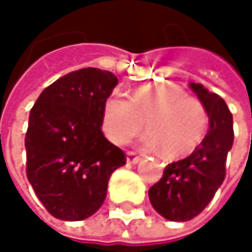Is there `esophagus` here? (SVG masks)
<instances>
[{
    "mask_svg": "<svg viewBox=\"0 0 252 252\" xmlns=\"http://www.w3.org/2000/svg\"><path fill=\"white\" fill-rule=\"evenodd\" d=\"M140 159H141V158H140L137 153H134V152H126V162H128V163H132V165H134V163H137Z\"/></svg>",
    "mask_w": 252,
    "mask_h": 252,
    "instance_id": "34e87169",
    "label": "esophagus"
}]
</instances>
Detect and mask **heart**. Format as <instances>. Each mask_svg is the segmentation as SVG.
Instances as JSON below:
<instances>
[{
  "label": "heart",
  "instance_id": "heart-1",
  "mask_svg": "<svg viewBox=\"0 0 252 252\" xmlns=\"http://www.w3.org/2000/svg\"><path fill=\"white\" fill-rule=\"evenodd\" d=\"M143 124L149 128L141 137L144 147H160L163 156L181 158L203 141L209 117L200 99L171 83L138 86L128 99L117 93L106 97L102 129L112 143H126Z\"/></svg>",
  "mask_w": 252,
  "mask_h": 252
}]
</instances>
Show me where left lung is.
Segmentation results:
<instances>
[{
  "mask_svg": "<svg viewBox=\"0 0 252 252\" xmlns=\"http://www.w3.org/2000/svg\"><path fill=\"white\" fill-rule=\"evenodd\" d=\"M209 115V131L194 152L169 163L160 181L149 189L155 210L168 220L187 222L198 216L215 197L226 176L227 152L233 144V121L225 100L189 83Z\"/></svg>",
  "mask_w": 252,
  "mask_h": 252,
  "instance_id": "obj_1",
  "label": "left lung"
}]
</instances>
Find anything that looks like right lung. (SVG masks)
<instances>
[{
  "label": "right lung",
  "instance_id": "1",
  "mask_svg": "<svg viewBox=\"0 0 252 252\" xmlns=\"http://www.w3.org/2000/svg\"><path fill=\"white\" fill-rule=\"evenodd\" d=\"M118 78L81 68L48 86L30 109L26 174L45 209L76 222L103 204L111 174L126 153L102 132V109Z\"/></svg>",
  "mask_w": 252,
  "mask_h": 252
}]
</instances>
